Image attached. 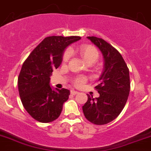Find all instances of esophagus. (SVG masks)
I'll return each instance as SVG.
<instances>
[{"mask_svg": "<svg viewBox=\"0 0 151 151\" xmlns=\"http://www.w3.org/2000/svg\"><path fill=\"white\" fill-rule=\"evenodd\" d=\"M71 93L72 95H76L77 94V93H79L78 91H74V90H71Z\"/></svg>", "mask_w": 151, "mask_h": 151, "instance_id": "obj_1", "label": "esophagus"}]
</instances>
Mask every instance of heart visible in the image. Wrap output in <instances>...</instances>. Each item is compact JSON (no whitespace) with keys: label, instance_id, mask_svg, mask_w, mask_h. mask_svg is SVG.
Listing matches in <instances>:
<instances>
[{"label":"heart","instance_id":"heart-1","mask_svg":"<svg viewBox=\"0 0 151 151\" xmlns=\"http://www.w3.org/2000/svg\"><path fill=\"white\" fill-rule=\"evenodd\" d=\"M80 53L85 61L89 60L91 59L96 60V58H98L97 50H96V49L94 46H91V45H83L82 46H80ZM71 51L67 50L63 55V62H66L69 59L70 57H71ZM85 80H86V79L84 77H79V78L76 79L74 83H75L77 86H80V85H82L84 83Z\"/></svg>","mask_w":151,"mask_h":151}]
</instances>
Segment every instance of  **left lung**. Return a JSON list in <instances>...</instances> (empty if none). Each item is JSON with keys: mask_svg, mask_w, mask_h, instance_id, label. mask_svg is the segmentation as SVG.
<instances>
[{"mask_svg": "<svg viewBox=\"0 0 151 151\" xmlns=\"http://www.w3.org/2000/svg\"><path fill=\"white\" fill-rule=\"evenodd\" d=\"M99 49L103 58V71L95 87L99 97L88 94L83 114L95 125H105L116 119L125 107L130 92L129 70L122 55L102 38L87 37Z\"/></svg>", "mask_w": 151, "mask_h": 151, "instance_id": "obj_1", "label": "left lung"}]
</instances>
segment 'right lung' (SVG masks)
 <instances>
[{"instance_id": "obj_1", "label": "right lung", "mask_w": 151, "mask_h": 151, "mask_svg": "<svg viewBox=\"0 0 151 151\" xmlns=\"http://www.w3.org/2000/svg\"><path fill=\"white\" fill-rule=\"evenodd\" d=\"M81 39L79 36L46 37L22 65L17 80L23 107L37 121L47 123L59 117L69 90L50 85L53 70L60 65L65 49Z\"/></svg>"}]
</instances>
